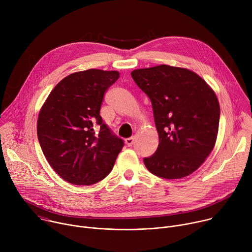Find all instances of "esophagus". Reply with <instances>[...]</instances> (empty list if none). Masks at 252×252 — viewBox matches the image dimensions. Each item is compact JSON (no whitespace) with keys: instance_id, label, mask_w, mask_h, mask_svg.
<instances>
[{"instance_id":"esophagus-1","label":"esophagus","mask_w":252,"mask_h":252,"mask_svg":"<svg viewBox=\"0 0 252 252\" xmlns=\"http://www.w3.org/2000/svg\"><path fill=\"white\" fill-rule=\"evenodd\" d=\"M125 142H126V145L127 147H131L132 143H133V137L126 138V139H125Z\"/></svg>"}]
</instances>
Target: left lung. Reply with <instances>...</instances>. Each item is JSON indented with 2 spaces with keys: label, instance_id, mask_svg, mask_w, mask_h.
Returning <instances> with one entry per match:
<instances>
[{
  "label": "left lung",
  "instance_id": "obj_1",
  "mask_svg": "<svg viewBox=\"0 0 252 252\" xmlns=\"http://www.w3.org/2000/svg\"><path fill=\"white\" fill-rule=\"evenodd\" d=\"M152 101L159 143L143 158L155 175L175 179L195 171L217 141L220 107L213 90L192 70L160 64L131 71Z\"/></svg>",
  "mask_w": 252,
  "mask_h": 252
}]
</instances>
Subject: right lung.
<instances>
[{
  "instance_id": "add662e5",
  "label": "right lung",
  "mask_w": 252,
  "mask_h": 252,
  "mask_svg": "<svg viewBox=\"0 0 252 252\" xmlns=\"http://www.w3.org/2000/svg\"><path fill=\"white\" fill-rule=\"evenodd\" d=\"M117 70L91 68L70 74L51 92L39 114L37 132L53 169L76 186L98 183L111 172L124 147L99 116Z\"/></svg>"
}]
</instances>
